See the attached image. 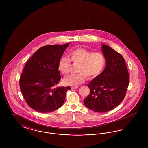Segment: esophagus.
<instances>
[{"label": "esophagus", "mask_w": 148, "mask_h": 148, "mask_svg": "<svg viewBox=\"0 0 148 148\" xmlns=\"http://www.w3.org/2000/svg\"><path fill=\"white\" fill-rule=\"evenodd\" d=\"M78 87H79L78 86H72L71 87V89L72 90H73V89H77Z\"/></svg>", "instance_id": "obj_1"}]
</instances>
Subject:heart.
Returning <instances> with one entry per match:
<instances>
[{"label":"heart","mask_w":148,"mask_h":148,"mask_svg":"<svg viewBox=\"0 0 148 148\" xmlns=\"http://www.w3.org/2000/svg\"><path fill=\"white\" fill-rule=\"evenodd\" d=\"M69 58L62 57L59 62V69L64 75L70 72L71 61L73 63L79 64V74L69 75L64 79V84L75 86L84 83L86 77L92 79L98 77L106 67V57L100 51H92L84 48H77L71 50Z\"/></svg>","instance_id":"heart-1"}]
</instances>
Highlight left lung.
<instances>
[{
  "label": "left lung",
  "mask_w": 148,
  "mask_h": 148,
  "mask_svg": "<svg viewBox=\"0 0 148 148\" xmlns=\"http://www.w3.org/2000/svg\"><path fill=\"white\" fill-rule=\"evenodd\" d=\"M102 51L106 60L105 69L88 84L90 94L84 100L85 106L98 113L110 111L120 104L129 83L123 56L105 44L102 45Z\"/></svg>",
  "instance_id": "8db88e82"
}]
</instances>
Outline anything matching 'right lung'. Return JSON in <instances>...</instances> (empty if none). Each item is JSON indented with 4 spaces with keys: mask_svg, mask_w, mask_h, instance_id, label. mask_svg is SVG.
I'll use <instances>...</instances> for the list:
<instances>
[{
    "mask_svg": "<svg viewBox=\"0 0 148 148\" xmlns=\"http://www.w3.org/2000/svg\"><path fill=\"white\" fill-rule=\"evenodd\" d=\"M69 43L45 45L31 56L21 73L19 85L27 104L40 113L53 112L63 104L69 86L56 87L61 76L59 62Z\"/></svg>",
    "mask_w": 148,
    "mask_h": 148,
    "instance_id": "1",
    "label": "right lung"
}]
</instances>
